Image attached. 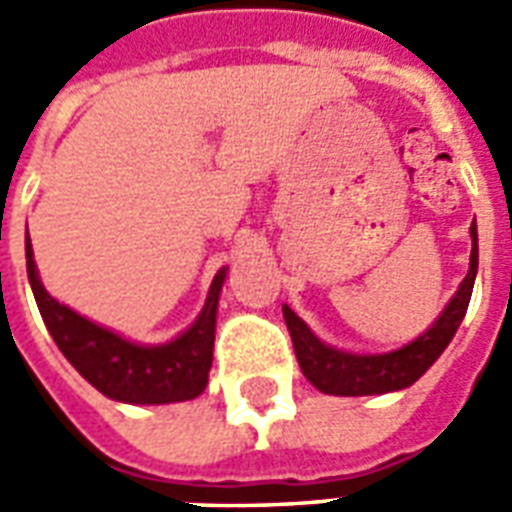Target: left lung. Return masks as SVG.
Here are the masks:
<instances>
[{
  "label": "left lung",
  "instance_id": "8db88e82",
  "mask_svg": "<svg viewBox=\"0 0 512 512\" xmlns=\"http://www.w3.org/2000/svg\"><path fill=\"white\" fill-rule=\"evenodd\" d=\"M469 233H472V257H469V274L463 277L461 288L455 290L450 304L444 307V312L428 332L419 334L417 340H411L397 351H389V354L337 351L332 345L321 343L307 329V323L285 304L282 315H285L293 351H296L301 373L307 376V381L326 395L343 397L384 395V392H397V389L414 384L444 354V348L458 332L469 299H472L474 277H477V224L469 227Z\"/></svg>",
  "mask_w": 512,
  "mask_h": 512
}]
</instances>
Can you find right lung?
Returning a JSON list of instances; mask_svg holds the SVG:
<instances>
[{"label":"right lung","mask_w":512,"mask_h":512,"mask_svg":"<svg viewBox=\"0 0 512 512\" xmlns=\"http://www.w3.org/2000/svg\"><path fill=\"white\" fill-rule=\"evenodd\" d=\"M27 274L43 323L54 337L57 348L106 397L120 400V403L158 406V403L191 400L202 395V389L208 386L216 310H219V293H222L224 274H227L224 268L213 277L200 318L180 337L164 345L128 343L120 334L87 321L79 312H73L71 307L49 296V290L43 288L38 277L29 233Z\"/></svg>","instance_id":"right-lung-1"}]
</instances>
